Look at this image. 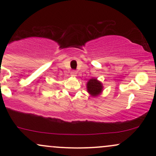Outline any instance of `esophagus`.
I'll list each match as a JSON object with an SVG mask.
<instances>
[{"label": "esophagus", "mask_w": 156, "mask_h": 156, "mask_svg": "<svg viewBox=\"0 0 156 156\" xmlns=\"http://www.w3.org/2000/svg\"><path fill=\"white\" fill-rule=\"evenodd\" d=\"M76 75H77V72H76V71L73 70L72 72H71V76H73V77H76Z\"/></svg>", "instance_id": "esophagus-1"}]
</instances>
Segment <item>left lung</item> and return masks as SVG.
<instances>
[{"label":"left lung","mask_w":156,"mask_h":156,"mask_svg":"<svg viewBox=\"0 0 156 156\" xmlns=\"http://www.w3.org/2000/svg\"><path fill=\"white\" fill-rule=\"evenodd\" d=\"M87 92L92 97H98L103 91V85L98 78H92L87 83Z\"/></svg>","instance_id":"8db88e82"}]
</instances>
